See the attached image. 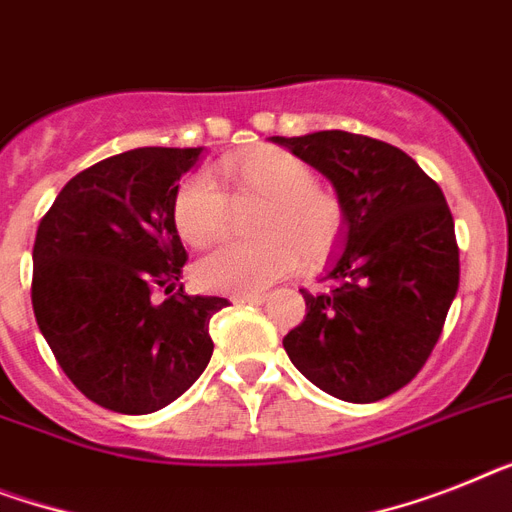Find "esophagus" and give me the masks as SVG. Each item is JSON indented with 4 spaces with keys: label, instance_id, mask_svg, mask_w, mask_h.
Here are the masks:
<instances>
[{
    "label": "esophagus",
    "instance_id": "obj_1",
    "mask_svg": "<svg viewBox=\"0 0 512 512\" xmlns=\"http://www.w3.org/2000/svg\"><path fill=\"white\" fill-rule=\"evenodd\" d=\"M232 301L235 303H264L266 293H235L232 295Z\"/></svg>",
    "mask_w": 512,
    "mask_h": 512
}]
</instances>
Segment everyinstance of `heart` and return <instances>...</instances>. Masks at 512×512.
<instances>
[{
    "mask_svg": "<svg viewBox=\"0 0 512 512\" xmlns=\"http://www.w3.org/2000/svg\"><path fill=\"white\" fill-rule=\"evenodd\" d=\"M232 198L259 196L251 243H225L196 264V277L211 290L256 293L298 269L301 256H327L345 230L342 201L314 180L301 156L285 149H253L219 164ZM230 201L206 172H190L172 198V222L190 246H209L227 230Z\"/></svg>",
    "mask_w": 512,
    "mask_h": 512,
    "instance_id": "b5f03b06",
    "label": "heart"
}]
</instances>
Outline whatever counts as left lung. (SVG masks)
<instances>
[{
    "instance_id": "1",
    "label": "left lung",
    "mask_w": 512,
    "mask_h": 512,
    "mask_svg": "<svg viewBox=\"0 0 512 512\" xmlns=\"http://www.w3.org/2000/svg\"><path fill=\"white\" fill-rule=\"evenodd\" d=\"M272 141L332 180L348 227L327 274L332 287L301 290L306 316L282 345L327 395L377 403L424 369L458 293L450 206L411 156L369 135L322 130Z\"/></svg>"
}]
</instances>
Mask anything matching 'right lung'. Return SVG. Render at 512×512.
Masks as SVG:
<instances>
[{"label":"right lung","mask_w":512,"mask_h":512,"mask_svg":"<svg viewBox=\"0 0 512 512\" xmlns=\"http://www.w3.org/2000/svg\"><path fill=\"white\" fill-rule=\"evenodd\" d=\"M201 149H133L78 172L33 243L31 301L54 358L88 400L128 416L170 405L201 377L227 298L183 290L177 180Z\"/></svg>","instance_id":"add662e5"}]
</instances>
